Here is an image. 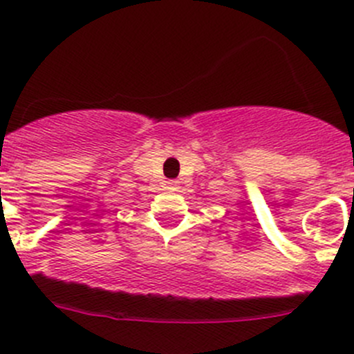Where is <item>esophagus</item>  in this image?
Returning a JSON list of instances; mask_svg holds the SVG:
<instances>
[{"label":"esophagus","instance_id":"34e87169","mask_svg":"<svg viewBox=\"0 0 354 354\" xmlns=\"http://www.w3.org/2000/svg\"><path fill=\"white\" fill-rule=\"evenodd\" d=\"M166 185H167V188H169V190H174V188L178 187V181L176 180H169Z\"/></svg>","mask_w":354,"mask_h":354}]
</instances>
